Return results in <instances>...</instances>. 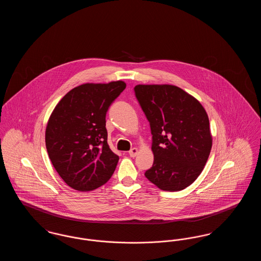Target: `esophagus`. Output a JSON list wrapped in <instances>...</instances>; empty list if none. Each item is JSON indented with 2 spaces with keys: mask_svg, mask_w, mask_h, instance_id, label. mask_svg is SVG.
I'll list each match as a JSON object with an SVG mask.
<instances>
[{
  "mask_svg": "<svg viewBox=\"0 0 261 261\" xmlns=\"http://www.w3.org/2000/svg\"><path fill=\"white\" fill-rule=\"evenodd\" d=\"M138 152H139V149H137V148H133V149L129 150V154H130L131 158H135L137 154H138Z\"/></svg>",
  "mask_w": 261,
  "mask_h": 261,
  "instance_id": "1",
  "label": "esophagus"
}]
</instances>
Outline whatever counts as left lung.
<instances>
[{
  "label": "left lung",
  "instance_id": "1",
  "mask_svg": "<svg viewBox=\"0 0 261 261\" xmlns=\"http://www.w3.org/2000/svg\"><path fill=\"white\" fill-rule=\"evenodd\" d=\"M134 90L152 135L153 164L145 176L161 190L181 191L195 182L208 160L207 113L198 99L174 85L139 84Z\"/></svg>",
  "mask_w": 261,
  "mask_h": 261
}]
</instances>
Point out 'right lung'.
<instances>
[{"instance_id": "1", "label": "right lung", "mask_w": 261, "mask_h": 261, "mask_svg": "<svg viewBox=\"0 0 261 261\" xmlns=\"http://www.w3.org/2000/svg\"><path fill=\"white\" fill-rule=\"evenodd\" d=\"M126 83H86L70 90L50 114L46 148L62 180L74 190L93 191L114 172L118 155L108 144L106 114Z\"/></svg>"}]
</instances>
